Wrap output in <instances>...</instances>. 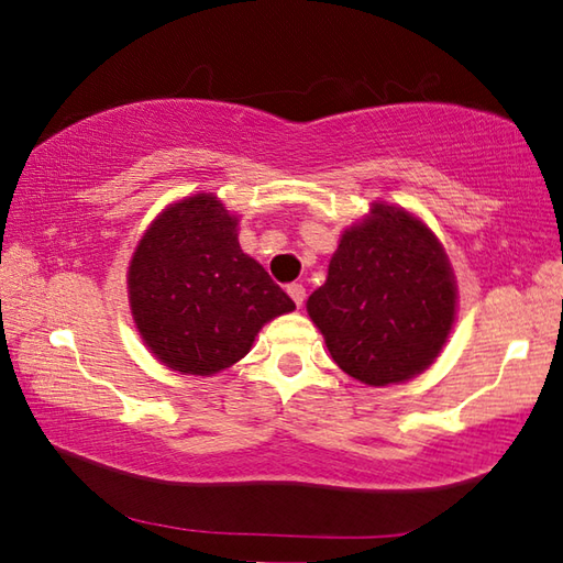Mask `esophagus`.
<instances>
[{
    "instance_id": "esophagus-1",
    "label": "esophagus",
    "mask_w": 563,
    "mask_h": 563,
    "mask_svg": "<svg viewBox=\"0 0 563 563\" xmlns=\"http://www.w3.org/2000/svg\"><path fill=\"white\" fill-rule=\"evenodd\" d=\"M287 291H289V297L294 299V303H297V307H301L303 299H307V289H303L301 284H289Z\"/></svg>"
}]
</instances>
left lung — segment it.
I'll use <instances>...</instances> for the list:
<instances>
[{
    "mask_svg": "<svg viewBox=\"0 0 563 563\" xmlns=\"http://www.w3.org/2000/svg\"><path fill=\"white\" fill-rule=\"evenodd\" d=\"M307 311L343 373L366 386H390L440 356L455 323L457 284L420 217L373 202L371 214L341 234Z\"/></svg>",
    "mask_w": 563,
    "mask_h": 563,
    "instance_id": "obj_1",
    "label": "left lung"
}]
</instances>
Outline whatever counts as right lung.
Returning <instances> with one entry per match:
<instances>
[{"instance_id": "obj_1", "label": "right lung", "mask_w": 563, "mask_h": 563, "mask_svg": "<svg viewBox=\"0 0 563 563\" xmlns=\"http://www.w3.org/2000/svg\"><path fill=\"white\" fill-rule=\"evenodd\" d=\"M236 214L212 192L155 217L128 266L135 329L153 356L185 376H212L250 353L266 321L297 307L242 252Z\"/></svg>"}]
</instances>
